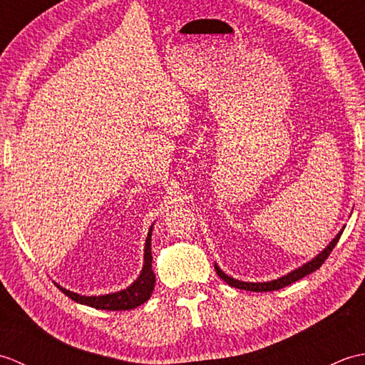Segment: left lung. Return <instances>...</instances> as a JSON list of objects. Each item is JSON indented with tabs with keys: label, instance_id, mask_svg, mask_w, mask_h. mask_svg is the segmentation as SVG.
I'll list each match as a JSON object with an SVG mask.
<instances>
[{
	"label": "left lung",
	"instance_id": "1",
	"mask_svg": "<svg viewBox=\"0 0 365 365\" xmlns=\"http://www.w3.org/2000/svg\"><path fill=\"white\" fill-rule=\"evenodd\" d=\"M344 230H340L337 237L332 240V242L327 246V250H324L323 252H320L319 255H317L315 259H312L311 262H307L306 265H302L301 268L292 271V273H289L287 276H282L276 279V281H269V282H243V281H237V279L234 277H229L226 273H222V271L215 265V269L216 273H218V276L222 279L224 282L229 284L230 287H235V289H240V290H250V292H273V290H279V289H284V287L290 285L293 282L299 281V279H302L307 274L314 273L315 269H319L324 260H327L329 257V254L332 252V250H334V246L337 245L340 235H342Z\"/></svg>",
	"mask_w": 365,
	"mask_h": 365
}]
</instances>
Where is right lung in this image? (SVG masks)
I'll return each instance as SVG.
<instances>
[{"label":"right lung","instance_id":"add662e5","mask_svg":"<svg viewBox=\"0 0 365 365\" xmlns=\"http://www.w3.org/2000/svg\"><path fill=\"white\" fill-rule=\"evenodd\" d=\"M150 240H152V229L149 230V235L145 240V250H144V267L143 273L136 281L131 284L128 289L122 292H115L110 294H103V297H81L78 293H73L71 290H66L59 287V290L66 293L68 298L80 302V304H86L96 309H102V311H130L141 306L143 302L150 298L155 287V274L152 269V251H150Z\"/></svg>","mask_w":365,"mask_h":365}]
</instances>
